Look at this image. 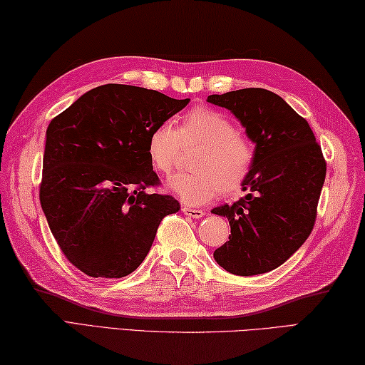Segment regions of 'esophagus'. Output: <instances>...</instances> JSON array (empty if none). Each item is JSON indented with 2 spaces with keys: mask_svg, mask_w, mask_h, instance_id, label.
Instances as JSON below:
<instances>
[{
  "mask_svg": "<svg viewBox=\"0 0 365 365\" xmlns=\"http://www.w3.org/2000/svg\"><path fill=\"white\" fill-rule=\"evenodd\" d=\"M182 212L188 216V218L192 220H200L205 215L204 210H196V208H190V207H183Z\"/></svg>",
  "mask_w": 365,
  "mask_h": 365,
  "instance_id": "esophagus-1",
  "label": "esophagus"
}]
</instances>
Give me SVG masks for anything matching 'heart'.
Wrapping results in <instances>:
<instances>
[{"instance_id":"b5f03b06","label":"heart","mask_w":365,"mask_h":365,"mask_svg":"<svg viewBox=\"0 0 365 365\" xmlns=\"http://www.w3.org/2000/svg\"><path fill=\"white\" fill-rule=\"evenodd\" d=\"M182 144H200L191 161V173L170 177L168 188L185 204L202 205L220 190L232 195L242 190L254 166V145L240 135L227 114L208 106L192 108L178 122L177 130L169 122L155 125L147 138V158L157 173L173 170Z\"/></svg>"}]
</instances>
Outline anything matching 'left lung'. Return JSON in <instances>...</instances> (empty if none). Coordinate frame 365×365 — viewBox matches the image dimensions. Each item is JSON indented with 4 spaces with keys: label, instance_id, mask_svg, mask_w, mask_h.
Masks as SVG:
<instances>
[{
    "label": "left lung",
    "instance_id": "obj_1",
    "mask_svg": "<svg viewBox=\"0 0 365 365\" xmlns=\"http://www.w3.org/2000/svg\"><path fill=\"white\" fill-rule=\"evenodd\" d=\"M207 102L234 114L255 144L243 185L247 195L212 210L230 224L229 242L213 257L232 274L268 273L290 259L314 229L327 175L322 147L307 120L271 91L238 89L208 96Z\"/></svg>",
    "mask_w": 365,
    "mask_h": 365
}]
</instances>
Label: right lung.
Here are the masks:
<instances>
[{
	"label": "right lung",
	"mask_w": 365,
	"mask_h": 365,
	"mask_svg": "<svg viewBox=\"0 0 365 365\" xmlns=\"http://www.w3.org/2000/svg\"><path fill=\"white\" fill-rule=\"evenodd\" d=\"M158 91L103 84L46 128L41 205L68 262L91 277H123L149 254L161 220L177 213L147 158L150 130L183 110Z\"/></svg>",
	"instance_id": "1"
}]
</instances>
